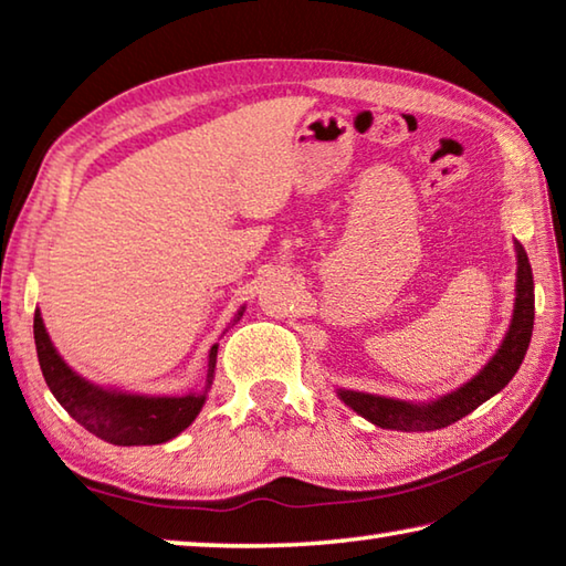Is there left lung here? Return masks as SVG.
<instances>
[{
  "mask_svg": "<svg viewBox=\"0 0 566 566\" xmlns=\"http://www.w3.org/2000/svg\"><path fill=\"white\" fill-rule=\"evenodd\" d=\"M516 300H514V315H511V325L506 329L504 339L496 349V355L481 367L479 375H473L469 382L455 388L446 396L428 400V402H412V400H398L373 396V392L360 390H345L337 388L339 400L353 408L357 416L370 420L373 426L390 428V430H438L455 423L476 410L481 402L496 396L504 390L509 380L514 378L518 365H522L528 343H532L534 329V276L532 264L524 247L516 241Z\"/></svg>",
  "mask_w": 566,
  "mask_h": 566,
  "instance_id": "left-lung-1",
  "label": "left lung"
}]
</instances>
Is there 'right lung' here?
<instances>
[{"instance_id":"right-lung-1","label":"right lung","mask_w":566,"mask_h":566,"mask_svg":"<svg viewBox=\"0 0 566 566\" xmlns=\"http://www.w3.org/2000/svg\"><path fill=\"white\" fill-rule=\"evenodd\" d=\"M241 315H244V307L237 312L234 322ZM34 345H38L44 382L60 406L85 430L113 446L166 443L191 426L209 396L219 353V345L209 349L206 382L201 390H191L186 396H146V392L103 388V385L77 375L52 345L40 310L34 312Z\"/></svg>"}]
</instances>
